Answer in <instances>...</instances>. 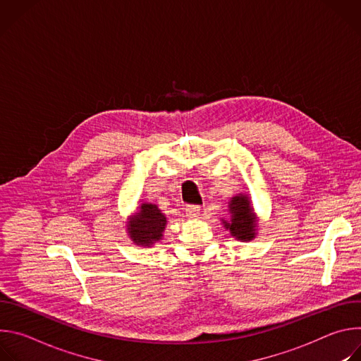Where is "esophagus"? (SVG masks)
Instances as JSON below:
<instances>
[{
  "label": "esophagus",
  "mask_w": 361,
  "mask_h": 361,
  "mask_svg": "<svg viewBox=\"0 0 361 361\" xmlns=\"http://www.w3.org/2000/svg\"><path fill=\"white\" fill-rule=\"evenodd\" d=\"M185 214L190 219H197L200 216V207L198 205H188V207L185 209Z\"/></svg>",
  "instance_id": "1"
}]
</instances>
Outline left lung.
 <instances>
[{"label":"left lung","mask_w":361,"mask_h":361,"mask_svg":"<svg viewBox=\"0 0 361 361\" xmlns=\"http://www.w3.org/2000/svg\"><path fill=\"white\" fill-rule=\"evenodd\" d=\"M230 213L231 220H224L223 224L227 230H230L231 235L244 241L252 240L255 235V220L248 198L243 194L233 197L230 201Z\"/></svg>","instance_id":"left-lung-1"}]
</instances>
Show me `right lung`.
<instances>
[{"label": "right lung", "mask_w": 361, "mask_h": 361, "mask_svg": "<svg viewBox=\"0 0 361 361\" xmlns=\"http://www.w3.org/2000/svg\"><path fill=\"white\" fill-rule=\"evenodd\" d=\"M128 224V233L133 241L149 247L161 240L167 220L156 204H142L141 210Z\"/></svg>", "instance_id": "add662e5"}]
</instances>
